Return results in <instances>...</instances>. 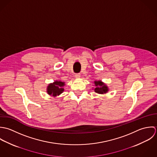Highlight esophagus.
I'll return each mask as SVG.
<instances>
[{
    "mask_svg": "<svg viewBox=\"0 0 157 157\" xmlns=\"http://www.w3.org/2000/svg\"><path fill=\"white\" fill-rule=\"evenodd\" d=\"M80 76H81L80 73H76V74H75V77H76V78H79Z\"/></svg>",
    "mask_w": 157,
    "mask_h": 157,
    "instance_id": "obj_1",
    "label": "esophagus"
}]
</instances>
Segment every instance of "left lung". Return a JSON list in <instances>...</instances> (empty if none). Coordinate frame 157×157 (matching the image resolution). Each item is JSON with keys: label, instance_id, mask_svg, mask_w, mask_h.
<instances>
[{"label": "left lung", "instance_id": "1", "mask_svg": "<svg viewBox=\"0 0 157 157\" xmlns=\"http://www.w3.org/2000/svg\"><path fill=\"white\" fill-rule=\"evenodd\" d=\"M95 86L97 87L94 89L95 92L100 94H105L108 91L107 87L105 86V84L101 81H95L94 82Z\"/></svg>", "mask_w": 157, "mask_h": 157}]
</instances>
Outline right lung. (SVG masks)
<instances>
[{
    "label": "right lung",
    "instance_id": "1",
    "mask_svg": "<svg viewBox=\"0 0 157 157\" xmlns=\"http://www.w3.org/2000/svg\"><path fill=\"white\" fill-rule=\"evenodd\" d=\"M63 86L64 82L61 81H55L54 83L49 84L47 88V92L48 94L53 96L61 94L63 91Z\"/></svg>",
    "mask_w": 157,
    "mask_h": 157
}]
</instances>
